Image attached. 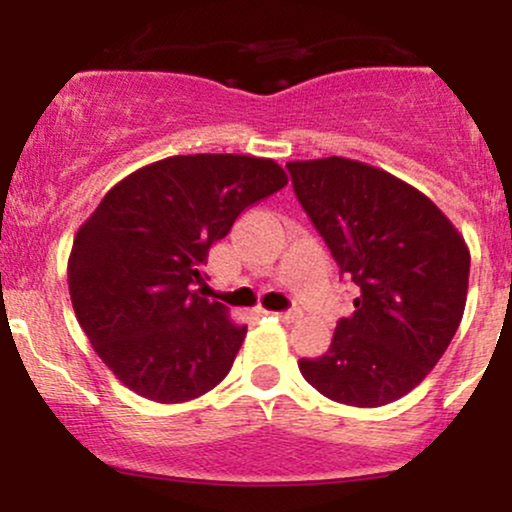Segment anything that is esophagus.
Listing matches in <instances>:
<instances>
[{
	"instance_id": "obj_1",
	"label": "esophagus",
	"mask_w": 512,
	"mask_h": 512,
	"mask_svg": "<svg viewBox=\"0 0 512 512\" xmlns=\"http://www.w3.org/2000/svg\"><path fill=\"white\" fill-rule=\"evenodd\" d=\"M281 322H296L301 317V310H284V313H274Z\"/></svg>"
}]
</instances>
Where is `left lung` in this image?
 <instances>
[{
	"instance_id": "left-lung-1",
	"label": "left lung",
	"mask_w": 512,
	"mask_h": 512,
	"mask_svg": "<svg viewBox=\"0 0 512 512\" xmlns=\"http://www.w3.org/2000/svg\"><path fill=\"white\" fill-rule=\"evenodd\" d=\"M286 168L339 272L361 289L330 349L298 368L339 404L395 402L431 373L460 327L467 243L424 192L387 170L342 156Z\"/></svg>"
}]
</instances>
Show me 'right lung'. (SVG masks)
<instances>
[{
    "instance_id": "right-lung-1",
    "label": "right lung",
    "mask_w": 512,
    "mask_h": 512,
    "mask_svg": "<svg viewBox=\"0 0 512 512\" xmlns=\"http://www.w3.org/2000/svg\"><path fill=\"white\" fill-rule=\"evenodd\" d=\"M286 182L272 158L170 156L101 199L76 233L67 281L81 330L122 385L178 404L226 378L248 327L195 286L240 211Z\"/></svg>"
}]
</instances>
